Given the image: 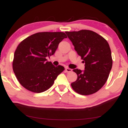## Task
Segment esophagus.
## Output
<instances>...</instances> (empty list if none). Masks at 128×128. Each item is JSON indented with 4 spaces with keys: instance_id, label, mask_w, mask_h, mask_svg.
Instances as JSON below:
<instances>
[{
    "instance_id": "1",
    "label": "esophagus",
    "mask_w": 128,
    "mask_h": 128,
    "mask_svg": "<svg viewBox=\"0 0 128 128\" xmlns=\"http://www.w3.org/2000/svg\"><path fill=\"white\" fill-rule=\"evenodd\" d=\"M65 70L66 72H71L72 71V70L71 69H70V68H66L65 69Z\"/></svg>"
}]
</instances>
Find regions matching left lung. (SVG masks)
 <instances>
[{
	"label": "left lung",
	"instance_id": "obj_1",
	"mask_svg": "<svg viewBox=\"0 0 128 128\" xmlns=\"http://www.w3.org/2000/svg\"><path fill=\"white\" fill-rule=\"evenodd\" d=\"M65 32L85 63L84 71L73 70L78 78L71 86L81 95L95 93L106 83L112 66L110 45L105 38L92 31L82 30Z\"/></svg>",
	"mask_w": 128,
	"mask_h": 128
}]
</instances>
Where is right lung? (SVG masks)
Segmentation results:
<instances>
[{
  "label": "right lung",
  "mask_w": 128,
  "mask_h": 128,
  "mask_svg": "<svg viewBox=\"0 0 128 128\" xmlns=\"http://www.w3.org/2000/svg\"><path fill=\"white\" fill-rule=\"evenodd\" d=\"M67 38L63 32H41L21 42L14 54L13 69L20 84L31 92L40 93L53 85L64 66H54L46 57L53 55L59 44Z\"/></svg>",
  "instance_id": "right-lung-1"
}]
</instances>
